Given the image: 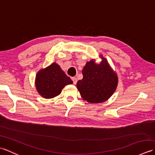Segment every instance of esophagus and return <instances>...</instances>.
<instances>
[{
  "label": "esophagus",
  "instance_id": "34e87169",
  "mask_svg": "<svg viewBox=\"0 0 155 155\" xmlns=\"http://www.w3.org/2000/svg\"><path fill=\"white\" fill-rule=\"evenodd\" d=\"M72 82H73V84H77V78H76V77H72Z\"/></svg>",
  "mask_w": 155,
  "mask_h": 155
}]
</instances>
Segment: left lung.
<instances>
[{"instance_id":"obj_1","label":"left lung","mask_w":155,"mask_h":155,"mask_svg":"<svg viewBox=\"0 0 155 155\" xmlns=\"http://www.w3.org/2000/svg\"><path fill=\"white\" fill-rule=\"evenodd\" d=\"M99 64L94 59L87 62L83 67V79L77 82V88L84 101L90 103H101L107 101L117 89L118 78L106 58L100 55Z\"/></svg>"}]
</instances>
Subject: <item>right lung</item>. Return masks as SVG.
<instances>
[{"label":"right lung","instance_id":"obj_1","mask_svg":"<svg viewBox=\"0 0 155 155\" xmlns=\"http://www.w3.org/2000/svg\"><path fill=\"white\" fill-rule=\"evenodd\" d=\"M70 84L72 81L56 62L41 69L35 78L36 89L42 97L47 99L58 96L62 88Z\"/></svg>","mask_w":155,"mask_h":155}]
</instances>
